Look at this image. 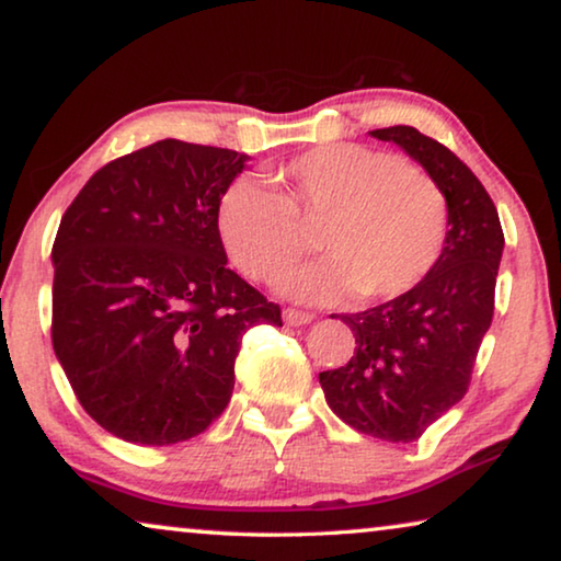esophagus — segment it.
I'll use <instances>...</instances> for the list:
<instances>
[{
    "label": "esophagus",
    "instance_id": "obj_1",
    "mask_svg": "<svg viewBox=\"0 0 561 561\" xmlns=\"http://www.w3.org/2000/svg\"><path fill=\"white\" fill-rule=\"evenodd\" d=\"M312 320H314L312 312H302V309H291V307L284 309V322L291 324V328H299V324H307Z\"/></svg>",
    "mask_w": 561,
    "mask_h": 561
}]
</instances>
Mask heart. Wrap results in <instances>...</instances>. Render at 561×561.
<instances>
[{
  "label": "heart",
  "instance_id": "obj_1",
  "mask_svg": "<svg viewBox=\"0 0 561 561\" xmlns=\"http://www.w3.org/2000/svg\"><path fill=\"white\" fill-rule=\"evenodd\" d=\"M284 194L262 181H231L219 201V237L247 277L270 282L302 256L319 227L330 256L287 272L279 287L328 302L347 291L392 299L436 266L448 229L443 188L417 165L360 144L305 150L282 169Z\"/></svg>",
  "mask_w": 561,
  "mask_h": 561
}]
</instances>
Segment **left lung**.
<instances>
[{
    "label": "left lung",
    "mask_w": 561,
    "mask_h": 561,
    "mask_svg": "<svg viewBox=\"0 0 561 561\" xmlns=\"http://www.w3.org/2000/svg\"><path fill=\"white\" fill-rule=\"evenodd\" d=\"M423 165L448 201L446 247L417 287L390 302L340 314L355 334L347 365L320 373L332 413L365 436L411 443L471 386L494 317L504 231L473 171L411 125L370 130Z\"/></svg>",
    "instance_id": "1"
}]
</instances>
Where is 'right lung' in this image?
Returning a JSON list of instances; mask_svg holds the SVG:
<instances>
[{
    "label": "right lung",
    "mask_w": 561,
    "mask_h": 561,
    "mask_svg": "<svg viewBox=\"0 0 561 561\" xmlns=\"http://www.w3.org/2000/svg\"><path fill=\"white\" fill-rule=\"evenodd\" d=\"M229 148L158 140L115 158L62 214L53 347L85 413L113 436L171 446L229 405L241 334L282 309L227 266L219 201Z\"/></svg>",
    "instance_id": "right-lung-1"
}]
</instances>
